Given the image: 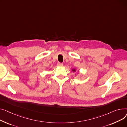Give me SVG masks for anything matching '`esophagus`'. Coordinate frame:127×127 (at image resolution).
Here are the masks:
<instances>
[{
  "instance_id": "34e87169",
  "label": "esophagus",
  "mask_w": 127,
  "mask_h": 127,
  "mask_svg": "<svg viewBox=\"0 0 127 127\" xmlns=\"http://www.w3.org/2000/svg\"><path fill=\"white\" fill-rule=\"evenodd\" d=\"M57 65L58 66H63V63H58L57 64Z\"/></svg>"
}]
</instances>
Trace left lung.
Wrapping results in <instances>:
<instances>
[{
    "label": "left lung",
    "mask_w": 127,
    "mask_h": 127,
    "mask_svg": "<svg viewBox=\"0 0 127 127\" xmlns=\"http://www.w3.org/2000/svg\"><path fill=\"white\" fill-rule=\"evenodd\" d=\"M75 71H76L75 69H72V71L73 72H75Z\"/></svg>",
    "instance_id": "left-lung-1"
}]
</instances>
